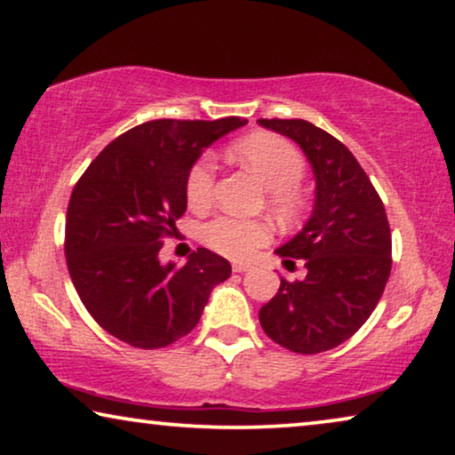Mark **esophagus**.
I'll list each match as a JSON object with an SVG mask.
<instances>
[{
  "label": "esophagus",
  "instance_id": "obj_1",
  "mask_svg": "<svg viewBox=\"0 0 455 455\" xmlns=\"http://www.w3.org/2000/svg\"><path fill=\"white\" fill-rule=\"evenodd\" d=\"M249 269H251V263H241V261L233 263V271H236V274H245Z\"/></svg>",
  "mask_w": 455,
  "mask_h": 455
}]
</instances>
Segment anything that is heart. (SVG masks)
Returning a JSON list of instances; mask_svg holds the SVG:
<instances>
[{
	"label": "heart",
	"mask_w": 455,
	"mask_h": 455,
	"mask_svg": "<svg viewBox=\"0 0 455 455\" xmlns=\"http://www.w3.org/2000/svg\"><path fill=\"white\" fill-rule=\"evenodd\" d=\"M235 157L267 189L271 210L280 216H294L302 206L298 184L307 173L300 151L274 134H251L233 147ZM216 184V163L210 155L198 159L186 180V198L194 210L210 206ZM202 239L222 255L243 259L269 241V228L261 220L219 216L202 228Z\"/></svg>",
	"instance_id": "heart-1"
}]
</instances>
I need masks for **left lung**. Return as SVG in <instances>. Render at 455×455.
<instances>
[{
  "label": "left lung",
  "mask_w": 455,
  "mask_h": 455,
  "mask_svg": "<svg viewBox=\"0 0 455 455\" xmlns=\"http://www.w3.org/2000/svg\"><path fill=\"white\" fill-rule=\"evenodd\" d=\"M292 139L313 167L315 208L300 233L275 253L304 259L307 277L286 282L259 310L266 335L296 354H321L355 333L374 313L392 267L386 210L341 140L307 120H257Z\"/></svg>",
  "instance_id": "8db88e82"
}]
</instances>
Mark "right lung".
<instances>
[{"mask_svg": "<svg viewBox=\"0 0 455 455\" xmlns=\"http://www.w3.org/2000/svg\"><path fill=\"white\" fill-rule=\"evenodd\" d=\"M243 124L236 116L145 122L112 140L73 188L67 267L87 313L120 341L159 349L186 337L230 275L225 257L204 247L181 267L163 266L159 251L188 208L189 169Z\"/></svg>", "mask_w": 455, "mask_h": 455, "instance_id": "1", "label": "right lung"}]
</instances>
